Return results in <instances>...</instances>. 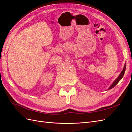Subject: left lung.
Masks as SVG:
<instances>
[{"label": "left lung", "instance_id": "obj_1", "mask_svg": "<svg viewBox=\"0 0 132 132\" xmlns=\"http://www.w3.org/2000/svg\"><path fill=\"white\" fill-rule=\"evenodd\" d=\"M125 69H126V63H125L124 67V68L123 69V70H122L121 72L120 73L119 76L118 77V78L115 80L114 82L112 83V85L110 86V87L108 89H110L113 88L114 87H115V86H116L118 83V82L120 81V80L121 79V78H123V77L124 76V73H125Z\"/></svg>", "mask_w": 132, "mask_h": 132}]
</instances>
